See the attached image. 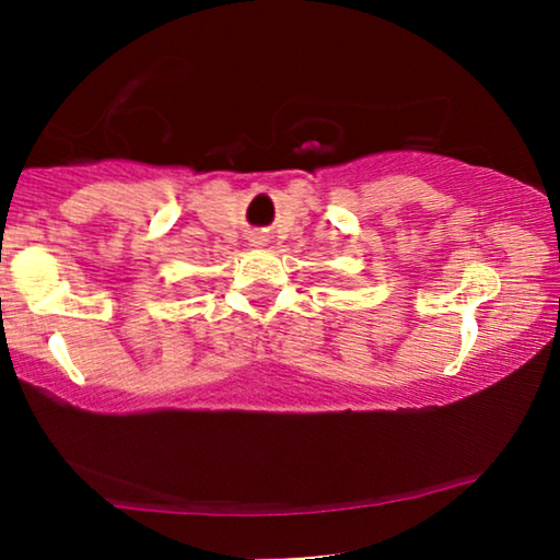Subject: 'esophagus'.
Segmentation results:
<instances>
[{"label":"esophagus","mask_w":560,"mask_h":560,"mask_svg":"<svg viewBox=\"0 0 560 560\" xmlns=\"http://www.w3.org/2000/svg\"><path fill=\"white\" fill-rule=\"evenodd\" d=\"M267 240L265 236H252V244H255V247H259V244H265Z\"/></svg>","instance_id":"1"}]
</instances>
